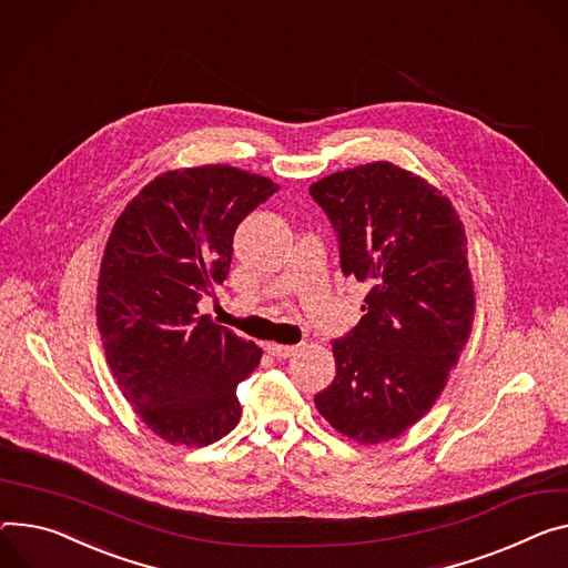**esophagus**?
<instances>
[{
    "mask_svg": "<svg viewBox=\"0 0 568 568\" xmlns=\"http://www.w3.org/2000/svg\"><path fill=\"white\" fill-rule=\"evenodd\" d=\"M267 351H270L274 357H292V355L298 351V346H294V344H276V342H270V344H267Z\"/></svg>",
    "mask_w": 568,
    "mask_h": 568,
    "instance_id": "esophagus-1",
    "label": "esophagus"
}]
</instances>
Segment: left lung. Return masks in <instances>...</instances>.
Instances as JSON below:
<instances>
[{
  "instance_id": "left-lung-1",
  "label": "left lung",
  "mask_w": 568,
  "mask_h": 568,
  "mask_svg": "<svg viewBox=\"0 0 568 568\" xmlns=\"http://www.w3.org/2000/svg\"><path fill=\"white\" fill-rule=\"evenodd\" d=\"M311 194L335 226L344 276L369 285L315 405L339 435L383 444L435 405L471 337L467 233L442 190L389 161L324 176Z\"/></svg>"
}]
</instances>
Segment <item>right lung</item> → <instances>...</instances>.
Listing matches in <instances>:
<instances>
[{
    "label": "right lung",
    "instance_id": "obj_1",
    "mask_svg": "<svg viewBox=\"0 0 568 568\" xmlns=\"http://www.w3.org/2000/svg\"><path fill=\"white\" fill-rule=\"evenodd\" d=\"M278 185L231 165L172 170L118 217L97 281L106 363L142 424L168 444L209 446L242 415L237 385L263 348L199 313L224 283L237 224Z\"/></svg>",
    "mask_w": 568,
    "mask_h": 568
}]
</instances>
